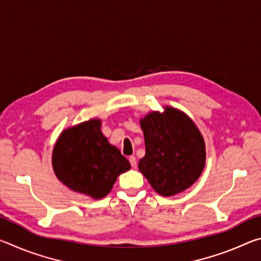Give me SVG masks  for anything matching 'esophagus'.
Returning a JSON list of instances; mask_svg holds the SVG:
<instances>
[{"label": "esophagus", "mask_w": 261, "mask_h": 261, "mask_svg": "<svg viewBox=\"0 0 261 261\" xmlns=\"http://www.w3.org/2000/svg\"><path fill=\"white\" fill-rule=\"evenodd\" d=\"M129 161H130V165H131V167H136L137 166V159L135 158V156H130L129 158Z\"/></svg>", "instance_id": "esophagus-1"}]
</instances>
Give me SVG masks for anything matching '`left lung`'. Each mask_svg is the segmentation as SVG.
<instances>
[{"label":"left lung","instance_id":"left-lung-1","mask_svg":"<svg viewBox=\"0 0 261 261\" xmlns=\"http://www.w3.org/2000/svg\"><path fill=\"white\" fill-rule=\"evenodd\" d=\"M146 154L140 173L161 196H174L191 187L205 166V141L184 113L167 107L140 120Z\"/></svg>","mask_w":261,"mask_h":261}]
</instances>
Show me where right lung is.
Segmentation results:
<instances>
[{"mask_svg":"<svg viewBox=\"0 0 261 261\" xmlns=\"http://www.w3.org/2000/svg\"><path fill=\"white\" fill-rule=\"evenodd\" d=\"M101 121L91 120L62 132L53 151V167L62 183L94 199L107 196L117 176L130 169L120 149L108 143Z\"/></svg>","mask_w":261,"mask_h":261,"instance_id":"add662e5","label":"right lung"}]
</instances>
